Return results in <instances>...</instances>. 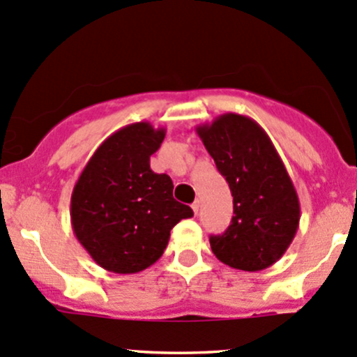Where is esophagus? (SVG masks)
I'll list each match as a JSON object with an SVG mask.
<instances>
[{
	"mask_svg": "<svg viewBox=\"0 0 357 357\" xmlns=\"http://www.w3.org/2000/svg\"><path fill=\"white\" fill-rule=\"evenodd\" d=\"M191 208H193V211H195V215L198 213V210H199V202L197 199V202L193 203V205H191Z\"/></svg>",
	"mask_w": 357,
	"mask_h": 357,
	"instance_id": "obj_1",
	"label": "esophagus"
}]
</instances>
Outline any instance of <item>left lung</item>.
Listing matches in <instances>:
<instances>
[{"label":"left lung","instance_id":"1","mask_svg":"<svg viewBox=\"0 0 357 357\" xmlns=\"http://www.w3.org/2000/svg\"><path fill=\"white\" fill-rule=\"evenodd\" d=\"M234 197L232 223L210 245L218 261L261 271L281 259L300 223V202L287 167L257 121L223 113L197 127Z\"/></svg>","mask_w":357,"mask_h":357}]
</instances>
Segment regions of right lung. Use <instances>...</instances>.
Here are the masks:
<instances>
[{
	"mask_svg": "<svg viewBox=\"0 0 357 357\" xmlns=\"http://www.w3.org/2000/svg\"><path fill=\"white\" fill-rule=\"evenodd\" d=\"M166 130L137 121L113 132L88 160L70 195L74 236L91 259L116 274L147 269L171 229L193 210L172 198L167 174L151 169Z\"/></svg>",
	"mask_w": 357,
	"mask_h": 357,
	"instance_id": "obj_1",
	"label": "right lung"
}]
</instances>
